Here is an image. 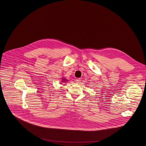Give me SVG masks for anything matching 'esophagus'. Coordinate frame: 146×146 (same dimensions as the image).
Returning <instances> with one entry per match:
<instances>
[{
  "label": "esophagus",
  "mask_w": 146,
  "mask_h": 146,
  "mask_svg": "<svg viewBox=\"0 0 146 146\" xmlns=\"http://www.w3.org/2000/svg\"><path fill=\"white\" fill-rule=\"evenodd\" d=\"M76 83H80L81 79L80 78H77L76 79Z\"/></svg>",
  "instance_id": "obj_1"
}]
</instances>
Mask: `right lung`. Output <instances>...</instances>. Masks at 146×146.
<instances>
[{"instance_id":"add662e5","label":"right lung","mask_w":146,"mask_h":146,"mask_svg":"<svg viewBox=\"0 0 146 146\" xmlns=\"http://www.w3.org/2000/svg\"><path fill=\"white\" fill-rule=\"evenodd\" d=\"M61 79H62V82L63 83H66V82H67L68 81V79L65 78H62Z\"/></svg>"}]
</instances>
